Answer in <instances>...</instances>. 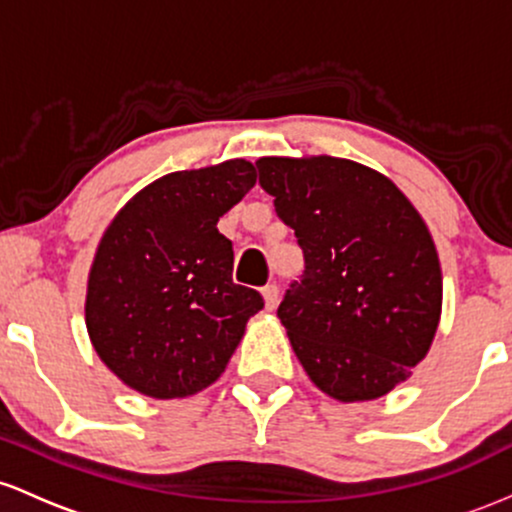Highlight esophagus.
Segmentation results:
<instances>
[{
    "label": "esophagus",
    "instance_id": "34e87169",
    "mask_svg": "<svg viewBox=\"0 0 512 512\" xmlns=\"http://www.w3.org/2000/svg\"><path fill=\"white\" fill-rule=\"evenodd\" d=\"M261 292H263V302H266V309L268 312H273V309L278 307V300H280L278 285H266Z\"/></svg>",
    "mask_w": 512,
    "mask_h": 512
}]
</instances>
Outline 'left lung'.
<instances>
[{"instance_id": "8db88e82", "label": "left lung", "mask_w": 512, "mask_h": 512, "mask_svg": "<svg viewBox=\"0 0 512 512\" xmlns=\"http://www.w3.org/2000/svg\"><path fill=\"white\" fill-rule=\"evenodd\" d=\"M256 166L304 251L302 280L278 307L297 360L343 404L389 394L426 358L440 324V258L421 212L392 179L350 159Z\"/></svg>"}]
</instances>
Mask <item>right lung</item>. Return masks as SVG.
<instances>
[{
	"label": "right lung",
	"mask_w": 512,
	"mask_h": 512,
	"mask_svg": "<svg viewBox=\"0 0 512 512\" xmlns=\"http://www.w3.org/2000/svg\"><path fill=\"white\" fill-rule=\"evenodd\" d=\"M227 159L174 171L135 193L96 246L84 319L101 363L152 399H186L220 380L263 297L232 280L217 222L254 188Z\"/></svg>",
	"instance_id": "right-lung-1"
}]
</instances>
